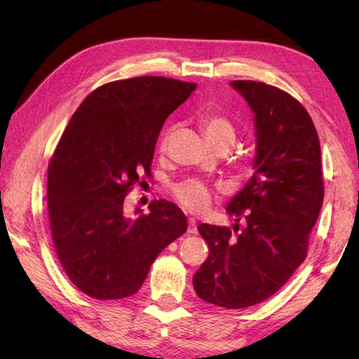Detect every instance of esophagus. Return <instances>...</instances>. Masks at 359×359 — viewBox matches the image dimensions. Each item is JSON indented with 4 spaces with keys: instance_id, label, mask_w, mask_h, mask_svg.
Wrapping results in <instances>:
<instances>
[{
    "instance_id": "esophagus-1",
    "label": "esophagus",
    "mask_w": 359,
    "mask_h": 359,
    "mask_svg": "<svg viewBox=\"0 0 359 359\" xmlns=\"http://www.w3.org/2000/svg\"><path fill=\"white\" fill-rule=\"evenodd\" d=\"M188 233H190V234H196L198 233L196 220H194V218H188Z\"/></svg>"
}]
</instances>
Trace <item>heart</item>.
Here are the masks:
<instances>
[{
	"mask_svg": "<svg viewBox=\"0 0 359 359\" xmlns=\"http://www.w3.org/2000/svg\"><path fill=\"white\" fill-rule=\"evenodd\" d=\"M201 126L205 137L209 139L212 145L228 142L233 145L236 139V128L228 117H224L222 114L209 112L204 114L201 117ZM169 133L163 137L161 149L166 147ZM174 194L179 199V203L187 208L188 210L193 212H201L209 208L210 204V193L209 188L205 187L203 182L199 180H184L174 187Z\"/></svg>",
	"mask_w": 359,
	"mask_h": 359,
	"instance_id": "b5f03b06",
	"label": "heart"
}]
</instances>
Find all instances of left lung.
<instances>
[{
  "label": "left lung",
  "instance_id": "1",
  "mask_svg": "<svg viewBox=\"0 0 359 359\" xmlns=\"http://www.w3.org/2000/svg\"><path fill=\"white\" fill-rule=\"evenodd\" d=\"M231 87L255 114V172L226 205L236 217L233 229L198 226L209 257L193 287L205 302L244 309L277 293L306 259L325 191L318 135L301 102L263 82L233 81Z\"/></svg>",
  "mask_w": 359,
  "mask_h": 359
}]
</instances>
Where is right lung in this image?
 Here are the masks:
<instances>
[{
  "mask_svg": "<svg viewBox=\"0 0 359 359\" xmlns=\"http://www.w3.org/2000/svg\"><path fill=\"white\" fill-rule=\"evenodd\" d=\"M196 83L142 76L109 82L82 101L55 149L47 177L53 245L69 280L95 299L135 294L155 258L187 231L166 199L126 217L123 201L150 175L166 118Z\"/></svg>",
  "mask_w": 359,
  "mask_h": 359,
  "instance_id": "add662e5",
  "label": "right lung"
}]
</instances>
